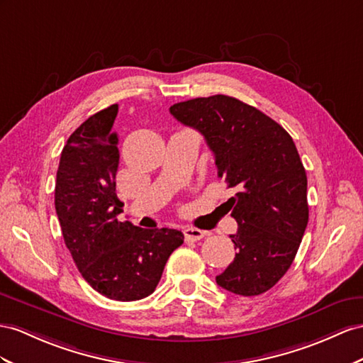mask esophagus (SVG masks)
Segmentation results:
<instances>
[{"instance_id":"1","label":"esophagus","mask_w":363,"mask_h":363,"mask_svg":"<svg viewBox=\"0 0 363 363\" xmlns=\"http://www.w3.org/2000/svg\"><path fill=\"white\" fill-rule=\"evenodd\" d=\"M203 236H206V231H202L199 228L187 227V228L184 230L185 240H191V242H196V240H201Z\"/></svg>"}]
</instances>
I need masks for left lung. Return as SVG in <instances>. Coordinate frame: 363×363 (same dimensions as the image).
<instances>
[{"label": "left lung", "instance_id": "left-lung-1", "mask_svg": "<svg viewBox=\"0 0 363 363\" xmlns=\"http://www.w3.org/2000/svg\"><path fill=\"white\" fill-rule=\"evenodd\" d=\"M170 113L196 128L215 155L218 176L238 193L230 198L238 253L219 286L240 296L270 290L291 267L306 224V173L293 138L261 110L227 95L194 98Z\"/></svg>", "mask_w": 363, "mask_h": 363}]
</instances>
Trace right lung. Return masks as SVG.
Returning <instances> with one entry per match:
<instances>
[{
	"instance_id": "right-lung-1",
	"label": "right lung",
	"mask_w": 363,
	"mask_h": 363,
	"mask_svg": "<svg viewBox=\"0 0 363 363\" xmlns=\"http://www.w3.org/2000/svg\"><path fill=\"white\" fill-rule=\"evenodd\" d=\"M118 104L84 121L61 152L55 208L66 247L89 285L108 299L130 302L155 291L170 255L184 242L173 228H139L116 219Z\"/></svg>"
}]
</instances>
